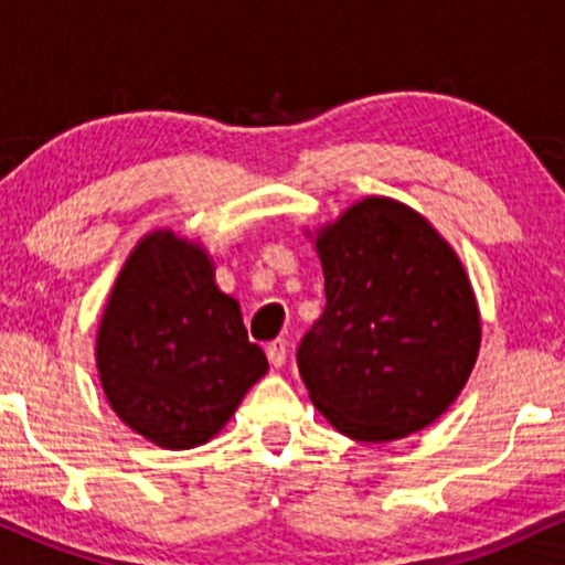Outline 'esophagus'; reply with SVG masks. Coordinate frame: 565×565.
<instances>
[{
    "label": "esophagus",
    "mask_w": 565,
    "mask_h": 565,
    "mask_svg": "<svg viewBox=\"0 0 565 565\" xmlns=\"http://www.w3.org/2000/svg\"><path fill=\"white\" fill-rule=\"evenodd\" d=\"M265 353H268V361L274 364L276 369L287 364V340H274L268 342V348H265Z\"/></svg>",
    "instance_id": "1"
}]
</instances>
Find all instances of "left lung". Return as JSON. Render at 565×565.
<instances>
[{"label":"left lung","mask_w":565,"mask_h":565,"mask_svg":"<svg viewBox=\"0 0 565 565\" xmlns=\"http://www.w3.org/2000/svg\"><path fill=\"white\" fill-rule=\"evenodd\" d=\"M327 308L297 348L342 436L385 444L436 423L468 382L481 316L457 252L401 201L369 196L316 236Z\"/></svg>","instance_id":"left-lung-1"}]
</instances>
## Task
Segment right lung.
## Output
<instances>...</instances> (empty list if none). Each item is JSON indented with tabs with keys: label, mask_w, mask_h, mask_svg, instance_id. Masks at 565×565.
Returning <instances> with one entry per match:
<instances>
[{
	"label": "right lung",
	"mask_w": 565,
	"mask_h": 565,
	"mask_svg": "<svg viewBox=\"0 0 565 565\" xmlns=\"http://www.w3.org/2000/svg\"><path fill=\"white\" fill-rule=\"evenodd\" d=\"M95 361L121 423L161 449L217 436L268 372L238 302L217 289L210 255L172 231L148 233L127 257L103 310Z\"/></svg>",
	"instance_id": "obj_1"
}]
</instances>
